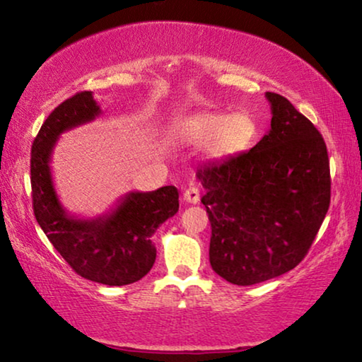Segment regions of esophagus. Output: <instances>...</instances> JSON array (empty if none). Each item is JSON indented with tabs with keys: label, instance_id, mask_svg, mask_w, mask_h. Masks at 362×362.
I'll use <instances>...</instances> for the list:
<instances>
[{
	"label": "esophagus",
	"instance_id": "obj_1",
	"mask_svg": "<svg viewBox=\"0 0 362 362\" xmlns=\"http://www.w3.org/2000/svg\"><path fill=\"white\" fill-rule=\"evenodd\" d=\"M182 197H185L186 202L189 204H197L199 199H201V192H199V187L197 186H189L187 189L182 192Z\"/></svg>",
	"mask_w": 362,
	"mask_h": 362
}]
</instances>
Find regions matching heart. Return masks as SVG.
Returning <instances> with one entry per match:
<instances>
[{
    "label": "heart",
    "instance_id": "obj_1",
    "mask_svg": "<svg viewBox=\"0 0 362 362\" xmlns=\"http://www.w3.org/2000/svg\"><path fill=\"white\" fill-rule=\"evenodd\" d=\"M168 134L185 144H206L209 160H227L243 153L258 137V124L248 111L199 112L176 119Z\"/></svg>",
    "mask_w": 362,
    "mask_h": 362
}]
</instances>
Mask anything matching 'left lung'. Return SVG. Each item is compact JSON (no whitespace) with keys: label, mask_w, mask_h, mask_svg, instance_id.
I'll use <instances>...</instances> for the list:
<instances>
[{"label":"left lung","mask_w":362,"mask_h":362,"mask_svg":"<svg viewBox=\"0 0 362 362\" xmlns=\"http://www.w3.org/2000/svg\"><path fill=\"white\" fill-rule=\"evenodd\" d=\"M271 129L250 151L197 171L211 220L212 269L253 286L305 258L329 207L325 140L284 96L266 93Z\"/></svg>","instance_id":"left-lung-1"}]
</instances>
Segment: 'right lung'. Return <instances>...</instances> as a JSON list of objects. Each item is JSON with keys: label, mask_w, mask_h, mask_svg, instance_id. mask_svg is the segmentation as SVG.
<instances>
[{"label": "right lung", "mask_w": 362, "mask_h": 362, "mask_svg": "<svg viewBox=\"0 0 362 362\" xmlns=\"http://www.w3.org/2000/svg\"><path fill=\"white\" fill-rule=\"evenodd\" d=\"M101 114L91 91L76 93L55 107L42 124L30 151L33 207L40 228L76 274L106 286H125L151 269L156 248L151 235L180 209L175 186L150 192H129L111 212L94 218L70 216L52 180L55 144L66 130Z\"/></svg>", "instance_id": "right-lung-1"}]
</instances>
